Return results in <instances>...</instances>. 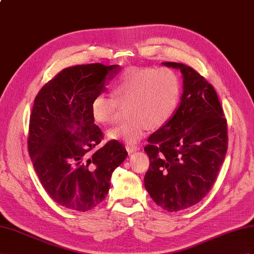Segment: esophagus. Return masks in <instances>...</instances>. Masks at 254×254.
I'll return each instance as SVG.
<instances>
[{
	"mask_svg": "<svg viewBox=\"0 0 254 254\" xmlns=\"http://www.w3.org/2000/svg\"><path fill=\"white\" fill-rule=\"evenodd\" d=\"M126 148H127V152H133V151H136V150H139V146H137V145H129V144H127L126 146Z\"/></svg>",
	"mask_w": 254,
	"mask_h": 254,
	"instance_id": "34e87169",
	"label": "esophagus"
}]
</instances>
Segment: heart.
<instances>
[{"instance_id": "b5f03b06", "label": "heart", "mask_w": 254, "mask_h": 254, "mask_svg": "<svg viewBox=\"0 0 254 254\" xmlns=\"http://www.w3.org/2000/svg\"><path fill=\"white\" fill-rule=\"evenodd\" d=\"M114 95L100 93L91 101V116L102 126L112 125L118 118L120 104L127 105L131 118L110 128V139L133 145L150 127L159 128L170 121L178 108L181 82L170 67L129 66L115 78Z\"/></svg>"}]
</instances>
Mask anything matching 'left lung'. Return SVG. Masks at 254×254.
Returning a JSON list of instances; mask_svg holds the SVG:
<instances>
[{
	"label": "left lung",
	"mask_w": 254,
	"mask_h": 254,
	"mask_svg": "<svg viewBox=\"0 0 254 254\" xmlns=\"http://www.w3.org/2000/svg\"><path fill=\"white\" fill-rule=\"evenodd\" d=\"M184 76V93L173 118L148 138L150 164L145 187L154 203L179 211L210 191L227 151V122L216 90L191 66L165 62Z\"/></svg>",
	"instance_id": "8db88e82"
}]
</instances>
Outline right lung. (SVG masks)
<instances>
[{"label":"right lung","mask_w":254,"mask_h":254,"mask_svg":"<svg viewBox=\"0 0 254 254\" xmlns=\"http://www.w3.org/2000/svg\"><path fill=\"white\" fill-rule=\"evenodd\" d=\"M118 65L91 63L62 69L44 84L30 115L28 150L45 191L68 209L88 211L105 198L113 172L127 152L104 134L91 116V101Z\"/></svg>","instance_id":"add662e5"}]
</instances>
